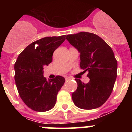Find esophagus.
<instances>
[{
	"mask_svg": "<svg viewBox=\"0 0 132 132\" xmlns=\"http://www.w3.org/2000/svg\"><path fill=\"white\" fill-rule=\"evenodd\" d=\"M71 79V78L70 77H65V80H69Z\"/></svg>",
	"mask_w": 132,
	"mask_h": 132,
	"instance_id": "esophagus-1",
	"label": "esophagus"
}]
</instances>
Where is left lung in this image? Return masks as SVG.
Returning a JSON list of instances; mask_svg holds the SVG:
<instances>
[{
	"instance_id": "obj_1",
	"label": "left lung",
	"mask_w": 132,
	"mask_h": 132,
	"mask_svg": "<svg viewBox=\"0 0 132 132\" xmlns=\"http://www.w3.org/2000/svg\"><path fill=\"white\" fill-rule=\"evenodd\" d=\"M66 39L80 53V67L88 71L89 82L76 79L77 88L72 94L75 105L84 110L102 106L110 96L117 77L118 63L112 50L98 36L82 31Z\"/></svg>"
}]
</instances>
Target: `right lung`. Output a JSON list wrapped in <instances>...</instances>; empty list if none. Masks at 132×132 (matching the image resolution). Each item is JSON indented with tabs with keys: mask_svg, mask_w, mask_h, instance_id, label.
I'll return each mask as SVG.
<instances>
[{
	"mask_svg": "<svg viewBox=\"0 0 132 132\" xmlns=\"http://www.w3.org/2000/svg\"><path fill=\"white\" fill-rule=\"evenodd\" d=\"M65 40V35L38 39L28 45L15 63L14 79L20 96L35 111L52 109L65 82L61 76L48 80L44 77V67L52 62L53 52Z\"/></svg>",
	"mask_w": 132,
	"mask_h": 132,
	"instance_id": "obj_1",
	"label": "right lung"
}]
</instances>
